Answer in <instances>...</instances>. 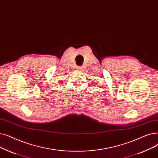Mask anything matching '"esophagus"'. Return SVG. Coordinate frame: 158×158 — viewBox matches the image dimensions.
I'll list each match as a JSON object with an SVG mask.
<instances>
[{
	"label": "esophagus",
	"instance_id": "esophagus-1",
	"mask_svg": "<svg viewBox=\"0 0 158 158\" xmlns=\"http://www.w3.org/2000/svg\"><path fill=\"white\" fill-rule=\"evenodd\" d=\"M76 69H77V70L81 71V70H82V67H81V66H77V67H76Z\"/></svg>",
	"mask_w": 158,
	"mask_h": 158
}]
</instances>
